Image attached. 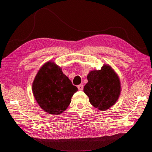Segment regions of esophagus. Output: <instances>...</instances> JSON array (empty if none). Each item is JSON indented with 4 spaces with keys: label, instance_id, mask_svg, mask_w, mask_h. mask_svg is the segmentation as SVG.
I'll return each instance as SVG.
<instances>
[{
    "label": "esophagus",
    "instance_id": "34e87169",
    "mask_svg": "<svg viewBox=\"0 0 152 152\" xmlns=\"http://www.w3.org/2000/svg\"><path fill=\"white\" fill-rule=\"evenodd\" d=\"M77 87H78V89H79V91H82V90H83L84 86H83V85H82V84H79V86H77Z\"/></svg>",
    "mask_w": 152,
    "mask_h": 152
}]
</instances>
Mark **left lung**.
I'll return each instance as SVG.
<instances>
[{
    "instance_id": "8db88e82",
    "label": "left lung",
    "mask_w": 152,
    "mask_h": 152,
    "mask_svg": "<svg viewBox=\"0 0 152 152\" xmlns=\"http://www.w3.org/2000/svg\"><path fill=\"white\" fill-rule=\"evenodd\" d=\"M84 92L90 103L99 110H107L115 104L121 92V80L117 73L107 64L101 70H92L87 76Z\"/></svg>"
}]
</instances>
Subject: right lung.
Returning <instances> with one entry per match:
<instances>
[{
    "label": "right lung",
    "instance_id": "obj_1",
    "mask_svg": "<svg viewBox=\"0 0 152 152\" xmlns=\"http://www.w3.org/2000/svg\"><path fill=\"white\" fill-rule=\"evenodd\" d=\"M77 91L61 67L52 61L44 64L32 84V92L40 107L56 115L65 111Z\"/></svg>",
    "mask_w": 152,
    "mask_h": 152
}]
</instances>
